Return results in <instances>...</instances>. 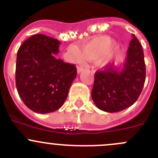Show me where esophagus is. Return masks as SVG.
I'll return each mask as SVG.
<instances>
[{"label": "esophagus", "instance_id": "1", "mask_svg": "<svg viewBox=\"0 0 158 158\" xmlns=\"http://www.w3.org/2000/svg\"><path fill=\"white\" fill-rule=\"evenodd\" d=\"M82 71H83V68H82V66H79V65H78V66H77V73H80Z\"/></svg>", "mask_w": 158, "mask_h": 158}]
</instances>
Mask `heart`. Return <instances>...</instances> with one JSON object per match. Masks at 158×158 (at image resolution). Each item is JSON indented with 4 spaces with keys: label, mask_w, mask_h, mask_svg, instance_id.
Returning a JSON list of instances; mask_svg holds the SVG:
<instances>
[{
    "label": "heart",
    "mask_w": 158,
    "mask_h": 158,
    "mask_svg": "<svg viewBox=\"0 0 158 158\" xmlns=\"http://www.w3.org/2000/svg\"><path fill=\"white\" fill-rule=\"evenodd\" d=\"M119 47L118 42L112 40L110 36L102 35L82 46L81 51L77 47H73L69 53L76 62H80L84 57L88 60H95L98 67H104L111 62Z\"/></svg>",
    "instance_id": "heart-1"
}]
</instances>
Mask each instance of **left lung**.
Returning a JSON list of instances; mask_svg holds the SVG:
<instances>
[{"instance_id": "1", "label": "left lung", "mask_w": 158, "mask_h": 158, "mask_svg": "<svg viewBox=\"0 0 158 158\" xmlns=\"http://www.w3.org/2000/svg\"><path fill=\"white\" fill-rule=\"evenodd\" d=\"M126 60L121 67L107 65L96 71L92 98L102 111L116 113L132 106L138 99L146 78V65L141 45L132 35Z\"/></svg>"}]
</instances>
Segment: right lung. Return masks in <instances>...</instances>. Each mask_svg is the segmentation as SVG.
<instances>
[{
  "label": "right lung",
  "instance_id": "add662e5",
  "mask_svg": "<svg viewBox=\"0 0 158 158\" xmlns=\"http://www.w3.org/2000/svg\"><path fill=\"white\" fill-rule=\"evenodd\" d=\"M60 42L42 34L24 41L17 53L15 82L20 98L38 113L59 110L76 77L75 65L56 59Z\"/></svg>",
  "mask_w": 158,
  "mask_h": 158
}]
</instances>
